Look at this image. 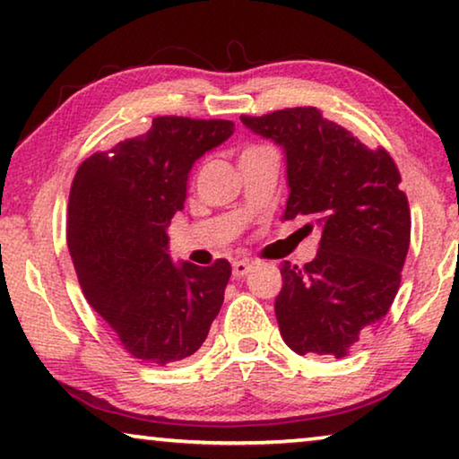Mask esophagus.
I'll return each instance as SVG.
<instances>
[{
	"label": "esophagus",
	"instance_id": "34e87169",
	"mask_svg": "<svg viewBox=\"0 0 459 459\" xmlns=\"http://www.w3.org/2000/svg\"><path fill=\"white\" fill-rule=\"evenodd\" d=\"M251 268H254V264L247 262V260L232 262V274H235V276H245L247 273H251Z\"/></svg>",
	"mask_w": 459,
	"mask_h": 459
}]
</instances>
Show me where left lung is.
<instances>
[{
  "mask_svg": "<svg viewBox=\"0 0 459 459\" xmlns=\"http://www.w3.org/2000/svg\"><path fill=\"white\" fill-rule=\"evenodd\" d=\"M241 122L285 153L282 218L309 216L322 230L312 262L281 266L274 301L281 337L299 356L343 358L385 318L402 282L411 222L397 166L316 108L241 116Z\"/></svg>",
  "mask_w": 459,
  "mask_h": 459,
  "instance_id": "8db88e82",
  "label": "left lung"
}]
</instances>
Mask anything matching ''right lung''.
<instances>
[{
  "label": "right lung",
  "instance_id": "obj_1",
  "mask_svg": "<svg viewBox=\"0 0 459 459\" xmlns=\"http://www.w3.org/2000/svg\"><path fill=\"white\" fill-rule=\"evenodd\" d=\"M232 133L230 120L160 116L74 174L66 238L76 276L137 359L168 366L193 356L221 312L230 264L172 262L168 227L185 208L193 164Z\"/></svg>",
  "mask_w": 459,
  "mask_h": 459
}]
</instances>
